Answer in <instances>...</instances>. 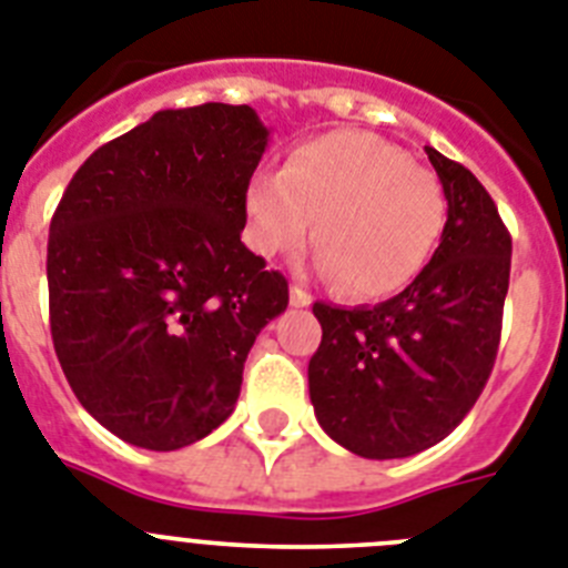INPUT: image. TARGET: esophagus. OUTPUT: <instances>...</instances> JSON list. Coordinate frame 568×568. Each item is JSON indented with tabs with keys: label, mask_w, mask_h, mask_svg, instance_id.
Here are the masks:
<instances>
[{
	"label": "esophagus",
	"mask_w": 568,
	"mask_h": 568,
	"mask_svg": "<svg viewBox=\"0 0 568 568\" xmlns=\"http://www.w3.org/2000/svg\"><path fill=\"white\" fill-rule=\"evenodd\" d=\"M288 297H291V305H297V308H305V305H312V294L300 288V285H291Z\"/></svg>",
	"instance_id": "34e87169"
}]
</instances>
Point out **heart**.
<instances>
[{"mask_svg": "<svg viewBox=\"0 0 568 568\" xmlns=\"http://www.w3.org/2000/svg\"><path fill=\"white\" fill-rule=\"evenodd\" d=\"M248 240L265 256L312 236L317 268L354 297L406 288L446 223L440 180L400 148L366 131L300 142L280 174H256L245 191Z\"/></svg>", "mask_w": 568, "mask_h": 568, "instance_id": "obj_1", "label": "heart"}]
</instances>
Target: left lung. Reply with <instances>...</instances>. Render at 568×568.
I'll return each instance as SVG.
<instances>
[{
	"mask_svg": "<svg viewBox=\"0 0 568 568\" xmlns=\"http://www.w3.org/2000/svg\"><path fill=\"white\" fill-rule=\"evenodd\" d=\"M426 154L448 202L426 268L372 308L314 303L323 325L308 363L314 414L334 443L368 460L412 457L455 432L500 345L511 236L468 168Z\"/></svg>",
	"mask_w": 568,
	"mask_h": 568,
	"instance_id": "8db88e82",
	"label": "left lung"
}]
</instances>
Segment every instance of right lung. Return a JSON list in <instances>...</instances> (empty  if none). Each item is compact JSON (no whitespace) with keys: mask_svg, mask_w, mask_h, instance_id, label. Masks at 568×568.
I'll return each instance as SVG.
<instances>
[{"mask_svg":"<svg viewBox=\"0 0 568 568\" xmlns=\"http://www.w3.org/2000/svg\"><path fill=\"white\" fill-rule=\"evenodd\" d=\"M265 145L248 105L156 111L97 148L53 211L59 366L131 446L174 452L229 420L256 334L288 305L283 274L240 240Z\"/></svg>","mask_w":568,"mask_h":568,"instance_id":"1","label":"right lung"}]
</instances>
